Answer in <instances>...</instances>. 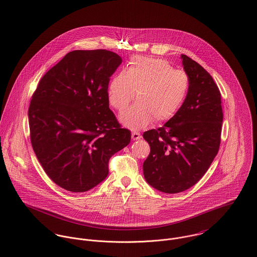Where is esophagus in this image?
Segmentation results:
<instances>
[{"instance_id": "34e87169", "label": "esophagus", "mask_w": 257, "mask_h": 257, "mask_svg": "<svg viewBox=\"0 0 257 257\" xmlns=\"http://www.w3.org/2000/svg\"><path fill=\"white\" fill-rule=\"evenodd\" d=\"M141 134L140 133H138V132H132V139L134 140V141H136V140H139V139H141Z\"/></svg>"}]
</instances>
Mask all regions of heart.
I'll return each mask as SVG.
<instances>
[{
    "instance_id": "obj_1",
    "label": "heart",
    "mask_w": 257,
    "mask_h": 257,
    "mask_svg": "<svg viewBox=\"0 0 257 257\" xmlns=\"http://www.w3.org/2000/svg\"><path fill=\"white\" fill-rule=\"evenodd\" d=\"M190 87L189 76L174 70L163 59L136 56L131 59L125 72L116 74L109 81L107 96L115 109H125L135 98L137 103L120 114V121L130 129L138 130L155 119H171L183 105Z\"/></svg>"
}]
</instances>
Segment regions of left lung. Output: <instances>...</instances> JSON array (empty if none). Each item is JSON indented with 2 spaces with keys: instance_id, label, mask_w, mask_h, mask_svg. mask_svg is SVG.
Returning a JSON list of instances; mask_svg holds the SVG:
<instances>
[{
  "instance_id": "obj_1",
  "label": "left lung",
  "mask_w": 257,
  "mask_h": 257,
  "mask_svg": "<svg viewBox=\"0 0 257 257\" xmlns=\"http://www.w3.org/2000/svg\"><path fill=\"white\" fill-rule=\"evenodd\" d=\"M190 87L179 111L163 127L146 131L151 152L143 165L146 181L169 194L196 184L210 168L221 143V92L197 62L181 55Z\"/></svg>"
}]
</instances>
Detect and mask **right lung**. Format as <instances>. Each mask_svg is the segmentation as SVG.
<instances>
[{
  "mask_svg": "<svg viewBox=\"0 0 257 257\" xmlns=\"http://www.w3.org/2000/svg\"><path fill=\"white\" fill-rule=\"evenodd\" d=\"M122 63L114 52H69L40 80L29 108L30 141L46 174L60 187L85 192L108 174V162L131 132L109 108V78Z\"/></svg>",
  "mask_w": 257,
  "mask_h": 257,
  "instance_id": "add662e5",
  "label": "right lung"
}]
</instances>
